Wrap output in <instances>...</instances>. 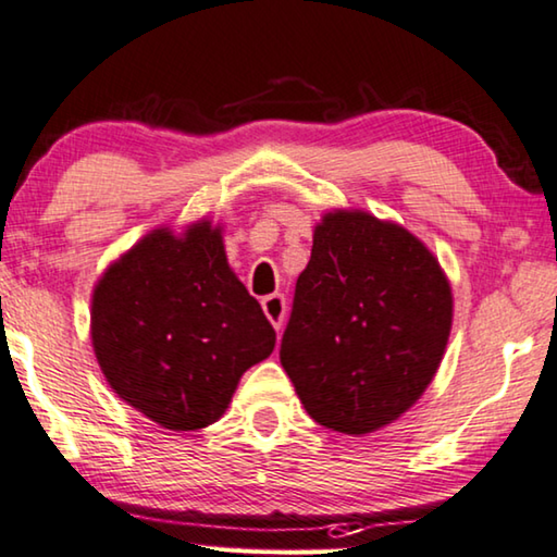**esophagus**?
Here are the masks:
<instances>
[{
  "label": "esophagus",
  "mask_w": 557,
  "mask_h": 557,
  "mask_svg": "<svg viewBox=\"0 0 557 557\" xmlns=\"http://www.w3.org/2000/svg\"><path fill=\"white\" fill-rule=\"evenodd\" d=\"M261 306H263V313L269 317V321L273 324V329L281 332V326H284V317H286V298L281 294L263 296Z\"/></svg>",
  "instance_id": "1"
}]
</instances>
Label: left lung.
<instances>
[{
  "mask_svg": "<svg viewBox=\"0 0 557 557\" xmlns=\"http://www.w3.org/2000/svg\"><path fill=\"white\" fill-rule=\"evenodd\" d=\"M453 326V292L412 233L329 213L296 281L281 364L311 419L344 434L389 424L422 397Z\"/></svg>",
  "mask_w": 557,
  "mask_h": 557,
  "instance_id": "8db88e82",
  "label": "left lung"
}]
</instances>
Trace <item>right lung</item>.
<instances>
[{"label": "right lung", "mask_w": 557, "mask_h": 557, "mask_svg": "<svg viewBox=\"0 0 557 557\" xmlns=\"http://www.w3.org/2000/svg\"><path fill=\"white\" fill-rule=\"evenodd\" d=\"M92 344L127 405L165 430L213 424L248 367L276 346L261 304L233 276L221 231H156L100 278Z\"/></svg>", "instance_id": "1"}]
</instances>
